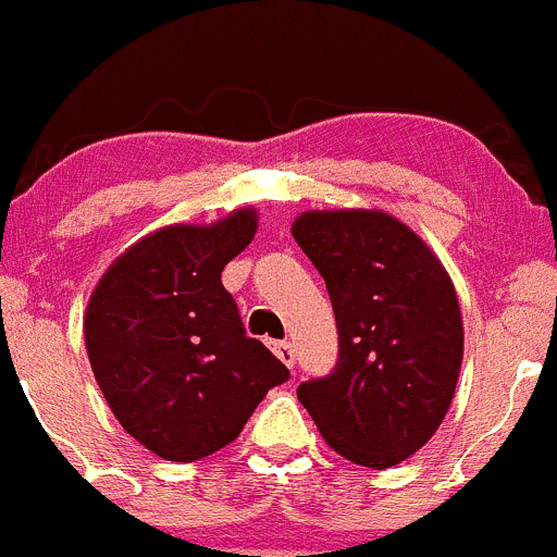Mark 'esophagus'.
Instances as JSON below:
<instances>
[{
    "label": "esophagus",
    "instance_id": "esophagus-1",
    "mask_svg": "<svg viewBox=\"0 0 557 557\" xmlns=\"http://www.w3.org/2000/svg\"><path fill=\"white\" fill-rule=\"evenodd\" d=\"M274 349V355H277V360L283 362V366H288V368H294V362H296V355H294V346H290L288 341H277L272 346Z\"/></svg>",
    "mask_w": 557,
    "mask_h": 557
}]
</instances>
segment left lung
Instances as JSON below:
<instances>
[{
    "mask_svg": "<svg viewBox=\"0 0 557 557\" xmlns=\"http://www.w3.org/2000/svg\"><path fill=\"white\" fill-rule=\"evenodd\" d=\"M324 277L341 357L296 396L335 454L387 470L448 414L465 357L454 280L409 225L379 208L305 211L290 225Z\"/></svg>",
    "mask_w": 557,
    "mask_h": 557,
    "instance_id": "left-lung-1",
    "label": "left lung"
}]
</instances>
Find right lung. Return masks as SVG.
Returning a JSON list of instances; mask_svg holds the SVG:
<instances>
[{"mask_svg": "<svg viewBox=\"0 0 557 557\" xmlns=\"http://www.w3.org/2000/svg\"><path fill=\"white\" fill-rule=\"evenodd\" d=\"M258 211L168 225L121 252L92 288L85 346L117 423L150 454L197 461L242 434L288 368L247 337L222 269L247 249Z\"/></svg>", "mask_w": 557, "mask_h": 557, "instance_id": "add662e5", "label": "right lung"}]
</instances>
